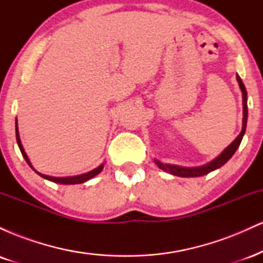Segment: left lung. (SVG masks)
Wrapping results in <instances>:
<instances>
[{
	"label": "left lung",
	"mask_w": 263,
	"mask_h": 263,
	"mask_svg": "<svg viewBox=\"0 0 263 263\" xmlns=\"http://www.w3.org/2000/svg\"><path fill=\"white\" fill-rule=\"evenodd\" d=\"M236 79H237V83L238 85H240V89L241 91H242V108H243V117H242V129H241L240 135L237 136L236 138H235L234 142L230 144V146H228L226 148L222 151L220 155L216 157L215 159H213V161L208 163V164L205 165H201V167H180V165H174V164H163L162 162L159 161H155L156 164L158 165L159 168H161L162 171H165L168 172V173L173 174V176H177V177H201V176H205V174L210 173V172L218 170V168L221 167V165H224L226 162L229 161V159L231 158L232 156H234V153L236 152V149L238 148V146H240L241 141H242V137L243 135H245V131H246V123H247V91H246V87L243 85L242 80H241V78L236 75Z\"/></svg>",
	"instance_id": "1"
}]
</instances>
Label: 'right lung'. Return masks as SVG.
Listing matches in <instances>:
<instances>
[{
    "mask_svg": "<svg viewBox=\"0 0 263 263\" xmlns=\"http://www.w3.org/2000/svg\"><path fill=\"white\" fill-rule=\"evenodd\" d=\"M16 138H17V143H18V147H20L21 149V153H22L23 158L26 159V162L28 163L29 167L32 168L33 171L35 172V173L39 174L42 178H44V179H48L50 180V182H54V183H59V184H80V183H85L87 182L89 179H91L95 176H98L100 172L104 170V164L99 165L98 168H95V170L87 172V173H84V174H80V176H73V177H50V176H45V174H42L39 173L33 168V165L31 164V162H29L28 159V156H27V153L25 152V148H23L22 146V142H21V138H20V134H18V125H17V121H16Z\"/></svg>",
    "mask_w": 263,
    "mask_h": 263,
    "instance_id": "right-lung-1",
    "label": "right lung"
}]
</instances>
